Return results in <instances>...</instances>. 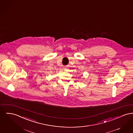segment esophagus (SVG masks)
<instances>
[{
	"mask_svg": "<svg viewBox=\"0 0 133 133\" xmlns=\"http://www.w3.org/2000/svg\"><path fill=\"white\" fill-rule=\"evenodd\" d=\"M67 70V69L66 68H64V70L66 71Z\"/></svg>",
	"mask_w": 133,
	"mask_h": 133,
	"instance_id": "esophagus-1",
	"label": "esophagus"
}]
</instances>
